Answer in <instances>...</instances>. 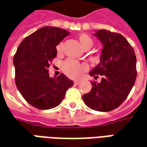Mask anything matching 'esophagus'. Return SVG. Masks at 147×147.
Masks as SVG:
<instances>
[{"label": "esophagus", "instance_id": "34e87169", "mask_svg": "<svg viewBox=\"0 0 147 147\" xmlns=\"http://www.w3.org/2000/svg\"><path fill=\"white\" fill-rule=\"evenodd\" d=\"M79 83H80V81H79V80H75V81H74V84H75V85H78Z\"/></svg>", "mask_w": 147, "mask_h": 147}]
</instances>
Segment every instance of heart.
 Segmentation results:
<instances>
[{
	"instance_id": "b5f03b06",
	"label": "heart",
	"mask_w": 147,
	"mask_h": 147,
	"mask_svg": "<svg viewBox=\"0 0 147 147\" xmlns=\"http://www.w3.org/2000/svg\"><path fill=\"white\" fill-rule=\"evenodd\" d=\"M78 40L82 48H91L93 45V40L89 35L86 34H81L78 36ZM63 44L62 42H60L59 45L57 46V51L60 53L62 51ZM62 69L65 74L70 78H78L82 74V72L85 69V66L81 64L76 60L74 59H67L66 61L63 62L62 64Z\"/></svg>"
}]
</instances>
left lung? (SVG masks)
Wrapping results in <instances>:
<instances>
[{"mask_svg": "<svg viewBox=\"0 0 147 147\" xmlns=\"http://www.w3.org/2000/svg\"><path fill=\"white\" fill-rule=\"evenodd\" d=\"M93 35L103 45L100 62L89 72L100 83L91 82V91L83 95L85 104L92 110L109 112L127 97L136 79V57L128 41L119 33L98 30Z\"/></svg>", "mask_w": 147, "mask_h": 147, "instance_id": "1", "label": "left lung"}]
</instances>
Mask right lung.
<instances>
[{
  "label": "right lung",
  "mask_w": 147,
  "mask_h": 147,
  "mask_svg": "<svg viewBox=\"0 0 147 147\" xmlns=\"http://www.w3.org/2000/svg\"><path fill=\"white\" fill-rule=\"evenodd\" d=\"M69 35L64 29L43 27L26 37L13 58L16 87L28 104L38 109L60 105L74 82L61 74L50 77V62L57 55L56 46Z\"/></svg>",
  "instance_id": "1"
}]
</instances>
